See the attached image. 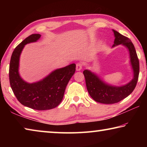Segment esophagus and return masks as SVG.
I'll return each mask as SVG.
<instances>
[{"instance_id":"34e87169","label":"esophagus","mask_w":147,"mask_h":147,"mask_svg":"<svg viewBox=\"0 0 147 147\" xmlns=\"http://www.w3.org/2000/svg\"><path fill=\"white\" fill-rule=\"evenodd\" d=\"M83 67V64L81 63V62H78V63H76V71H80Z\"/></svg>"}]
</instances>
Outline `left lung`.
<instances>
[{
  "instance_id": "left-lung-1",
  "label": "left lung",
  "mask_w": 147,
  "mask_h": 147,
  "mask_svg": "<svg viewBox=\"0 0 147 147\" xmlns=\"http://www.w3.org/2000/svg\"><path fill=\"white\" fill-rule=\"evenodd\" d=\"M115 40L113 47L123 45L130 53V62L134 71V78L126 85L117 87L108 85L99 78L95 74L89 70L84 71L88 91L91 98L97 102L102 104H115L130 94L135 89L139 73V62L135 47L130 39L113 30Z\"/></svg>"
}]
</instances>
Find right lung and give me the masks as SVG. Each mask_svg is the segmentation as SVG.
Instances as JSON below:
<instances>
[{"instance_id": "obj_1", "label": "right lung", "mask_w": 147, "mask_h": 147, "mask_svg": "<svg viewBox=\"0 0 147 147\" xmlns=\"http://www.w3.org/2000/svg\"><path fill=\"white\" fill-rule=\"evenodd\" d=\"M40 37V34H32L14 49L9 63V78L12 91L20 103L36 110H47L60 104L66 86L75 73L76 65L56 69L38 82H24L18 71L20 55L25 45L36 41Z\"/></svg>"}]
</instances>
